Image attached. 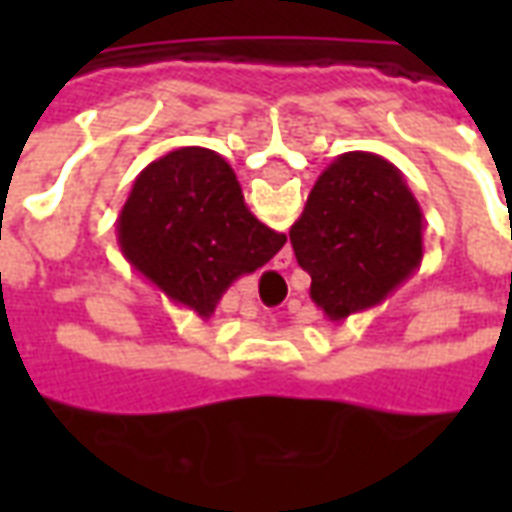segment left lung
<instances>
[{"mask_svg": "<svg viewBox=\"0 0 512 512\" xmlns=\"http://www.w3.org/2000/svg\"><path fill=\"white\" fill-rule=\"evenodd\" d=\"M422 208L403 172L365 150L337 156L290 227L310 296L329 321L370 310L422 263Z\"/></svg>", "mask_w": 512, "mask_h": 512, "instance_id": "8db88e82", "label": "left lung"}]
</instances>
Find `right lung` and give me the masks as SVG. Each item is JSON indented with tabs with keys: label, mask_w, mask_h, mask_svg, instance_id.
<instances>
[{
	"label": "right lung",
	"mask_w": 512,
	"mask_h": 512,
	"mask_svg": "<svg viewBox=\"0 0 512 512\" xmlns=\"http://www.w3.org/2000/svg\"><path fill=\"white\" fill-rule=\"evenodd\" d=\"M285 241L246 208L233 167L208 147L150 161L117 216L123 257L200 318H211L224 290L266 266Z\"/></svg>",
	"instance_id": "1"
}]
</instances>
